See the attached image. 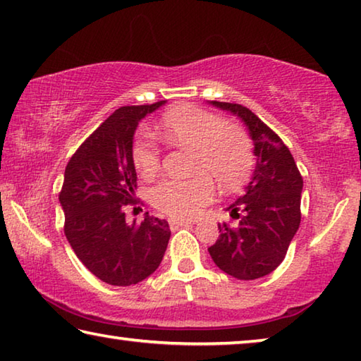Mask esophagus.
I'll return each mask as SVG.
<instances>
[{
    "instance_id": "1",
    "label": "esophagus",
    "mask_w": 361,
    "mask_h": 361,
    "mask_svg": "<svg viewBox=\"0 0 361 361\" xmlns=\"http://www.w3.org/2000/svg\"><path fill=\"white\" fill-rule=\"evenodd\" d=\"M170 228L172 229H178L181 226H188V224H192V221H189V219H180V218H172L169 221Z\"/></svg>"
}]
</instances>
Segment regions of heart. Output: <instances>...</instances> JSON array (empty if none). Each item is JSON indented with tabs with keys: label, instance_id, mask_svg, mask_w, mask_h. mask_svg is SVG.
Instances as JSON below:
<instances>
[{
	"label": "heart",
	"instance_id": "b5f03b06",
	"mask_svg": "<svg viewBox=\"0 0 361 361\" xmlns=\"http://www.w3.org/2000/svg\"><path fill=\"white\" fill-rule=\"evenodd\" d=\"M161 132L172 145L195 151L194 170L209 176L221 191H234L252 172L253 151L247 133L209 111L191 105L176 106L164 116ZM133 162L146 178L157 172L161 151L154 140L148 135L137 140ZM151 199L170 216L192 218L212 202L213 186L206 176L169 178L152 189Z\"/></svg>",
	"mask_w": 361,
	"mask_h": 361
}]
</instances>
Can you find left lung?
Instances as JSON below:
<instances>
[{"label": "left lung", "instance_id": "left-lung-1", "mask_svg": "<svg viewBox=\"0 0 361 361\" xmlns=\"http://www.w3.org/2000/svg\"><path fill=\"white\" fill-rule=\"evenodd\" d=\"M209 103L243 122L256 157L245 192L226 209L237 224L218 226L221 234L209 253L228 276L264 277L280 266L299 229L302 176L290 149L255 113L237 103Z\"/></svg>", "mask_w": 361, "mask_h": 361}]
</instances>
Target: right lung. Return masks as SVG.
I'll use <instances>...</instances> for the list:
<instances>
[{"instance_id":"obj_1","label":"right lung","mask_w":361,"mask_h":361,"mask_svg":"<svg viewBox=\"0 0 361 361\" xmlns=\"http://www.w3.org/2000/svg\"><path fill=\"white\" fill-rule=\"evenodd\" d=\"M166 105L122 106L79 146L65 169L59 200L65 235L82 264L102 282L129 286L149 277L166 253V219L145 215L127 223L124 205L135 200L133 135L138 122Z\"/></svg>"}]
</instances>
